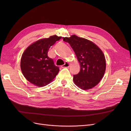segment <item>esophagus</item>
Returning <instances> with one entry per match:
<instances>
[{
  "label": "esophagus",
  "instance_id": "1",
  "mask_svg": "<svg viewBox=\"0 0 131 131\" xmlns=\"http://www.w3.org/2000/svg\"><path fill=\"white\" fill-rule=\"evenodd\" d=\"M69 67V64L68 62H66L64 63V64L61 66L62 68H67V67Z\"/></svg>",
  "mask_w": 131,
  "mask_h": 131
}]
</instances>
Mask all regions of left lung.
I'll use <instances>...</instances> for the list:
<instances>
[{
	"mask_svg": "<svg viewBox=\"0 0 131 131\" xmlns=\"http://www.w3.org/2000/svg\"><path fill=\"white\" fill-rule=\"evenodd\" d=\"M63 40L72 47L80 65V72L73 75L75 84L84 90L94 88L105 72V58L102 51L93 42L75 35Z\"/></svg>",
	"mask_w": 131,
	"mask_h": 131,
	"instance_id": "left-lung-1",
	"label": "left lung"
}]
</instances>
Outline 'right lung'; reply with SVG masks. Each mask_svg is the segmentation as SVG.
<instances>
[{"label": "right lung", "mask_w": 131, "mask_h": 131, "mask_svg": "<svg viewBox=\"0 0 131 131\" xmlns=\"http://www.w3.org/2000/svg\"><path fill=\"white\" fill-rule=\"evenodd\" d=\"M61 37L56 35L39 40L29 46L22 55L21 69L23 75L31 84L44 86L53 80L59 71L52 58L48 57L50 47Z\"/></svg>", "instance_id": "obj_1"}]
</instances>
